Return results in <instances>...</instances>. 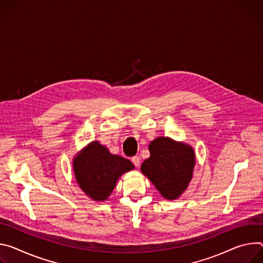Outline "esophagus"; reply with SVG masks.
<instances>
[{
	"instance_id": "obj_1",
	"label": "esophagus",
	"mask_w": 263,
	"mask_h": 263,
	"mask_svg": "<svg viewBox=\"0 0 263 263\" xmlns=\"http://www.w3.org/2000/svg\"><path fill=\"white\" fill-rule=\"evenodd\" d=\"M132 162L133 164L136 166V167H139L140 166V163H141V159L139 156H135L132 158Z\"/></svg>"
}]
</instances>
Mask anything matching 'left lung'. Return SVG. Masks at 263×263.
Instances as JSON below:
<instances>
[{
	"label": "left lung",
	"mask_w": 263,
	"mask_h": 263,
	"mask_svg": "<svg viewBox=\"0 0 263 263\" xmlns=\"http://www.w3.org/2000/svg\"><path fill=\"white\" fill-rule=\"evenodd\" d=\"M148 148L151 157L142 163V172L165 198H178L192 178L193 148L166 137L154 140Z\"/></svg>",
	"instance_id": "obj_1"
}]
</instances>
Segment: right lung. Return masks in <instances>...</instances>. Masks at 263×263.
I'll return each instance as SVG.
<instances>
[{"label":"right lung","instance_id":"right-lung-1","mask_svg":"<svg viewBox=\"0 0 263 263\" xmlns=\"http://www.w3.org/2000/svg\"><path fill=\"white\" fill-rule=\"evenodd\" d=\"M79 187L94 200L106 199L121 174L134 169L127 159L111 155L97 141L89 144L73 163Z\"/></svg>","mask_w":263,"mask_h":263}]
</instances>
